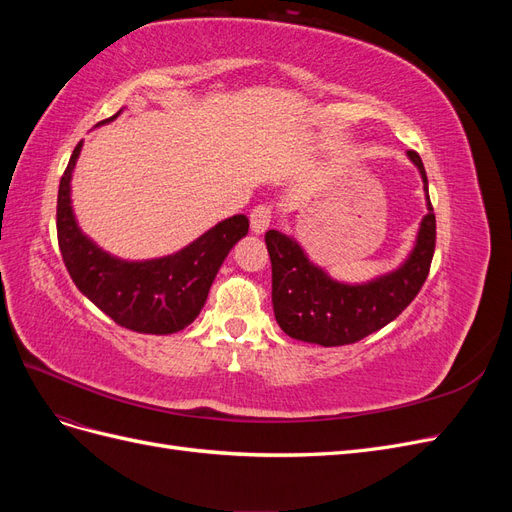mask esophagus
Returning <instances> with one entry per match:
<instances>
[{"mask_svg": "<svg viewBox=\"0 0 512 512\" xmlns=\"http://www.w3.org/2000/svg\"><path fill=\"white\" fill-rule=\"evenodd\" d=\"M250 226L254 235H262L269 226H271V207L267 205H258L250 213Z\"/></svg>", "mask_w": 512, "mask_h": 512, "instance_id": "34e87169", "label": "esophagus"}]
</instances>
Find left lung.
I'll return each instance as SVG.
<instances>
[{"mask_svg":"<svg viewBox=\"0 0 512 512\" xmlns=\"http://www.w3.org/2000/svg\"><path fill=\"white\" fill-rule=\"evenodd\" d=\"M408 158L421 173L427 215L410 256L395 271L365 284H344L314 265L292 237L277 230L265 235L273 271L275 320L292 339L327 348L354 344L395 320L423 288L436 250V215L423 160L416 151H408Z\"/></svg>","mask_w":512,"mask_h":512,"instance_id":"obj_1","label":"left lung"}]
</instances>
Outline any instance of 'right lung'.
I'll return each instance as SVG.
<instances>
[{"mask_svg":"<svg viewBox=\"0 0 512 512\" xmlns=\"http://www.w3.org/2000/svg\"><path fill=\"white\" fill-rule=\"evenodd\" d=\"M81 147L83 141L72 151L57 194V241L72 282L119 327L149 335L185 329L203 309L215 275L235 243L247 235L250 220L232 215L170 256L151 260L111 256L83 235L72 211L70 181Z\"/></svg>","mask_w":512,"mask_h":512,"instance_id":"1","label":"right lung"}]
</instances>
